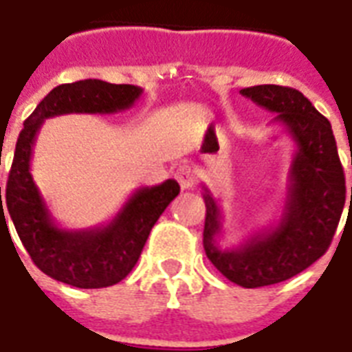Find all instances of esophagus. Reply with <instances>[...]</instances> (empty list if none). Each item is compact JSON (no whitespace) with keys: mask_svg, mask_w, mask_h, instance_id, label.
I'll return each mask as SVG.
<instances>
[{"mask_svg":"<svg viewBox=\"0 0 352 352\" xmlns=\"http://www.w3.org/2000/svg\"><path fill=\"white\" fill-rule=\"evenodd\" d=\"M175 179L179 181L182 190H192V188L195 186V182H197V173H195V170H193L192 166L182 164L177 168Z\"/></svg>","mask_w":352,"mask_h":352,"instance_id":"obj_1","label":"esophagus"}]
</instances>
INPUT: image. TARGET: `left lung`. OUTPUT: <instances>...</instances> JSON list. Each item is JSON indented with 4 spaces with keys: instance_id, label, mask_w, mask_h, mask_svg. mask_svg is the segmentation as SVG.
Instances as JSON below:
<instances>
[{
    "instance_id": "left-lung-1",
    "label": "left lung",
    "mask_w": 352,
    "mask_h": 352,
    "mask_svg": "<svg viewBox=\"0 0 352 352\" xmlns=\"http://www.w3.org/2000/svg\"><path fill=\"white\" fill-rule=\"evenodd\" d=\"M239 93L276 113L272 124L283 126L296 144L279 219L254 232L241 246H219L223 210L208 188L203 186L206 256L232 283L257 289L303 272L327 252L344 212L345 177L331 122L300 91L265 84Z\"/></svg>"
}]
</instances>
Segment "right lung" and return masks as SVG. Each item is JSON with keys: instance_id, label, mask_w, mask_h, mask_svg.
<instances>
[{"instance_id": "right-lung-1", "label": "right lung", "mask_w": 352, "mask_h": 352, "mask_svg": "<svg viewBox=\"0 0 352 352\" xmlns=\"http://www.w3.org/2000/svg\"><path fill=\"white\" fill-rule=\"evenodd\" d=\"M137 85L109 84L102 80H80L58 85L36 106L19 133L5 208L32 261L41 272L78 289H104L126 278L137 265L148 235L181 186L168 179L159 186L138 188L109 223L82 230H67L54 223L51 210L30 173L36 137L47 118L69 113L113 115L126 111L140 98ZM8 230V228H7Z\"/></svg>"}]
</instances>
